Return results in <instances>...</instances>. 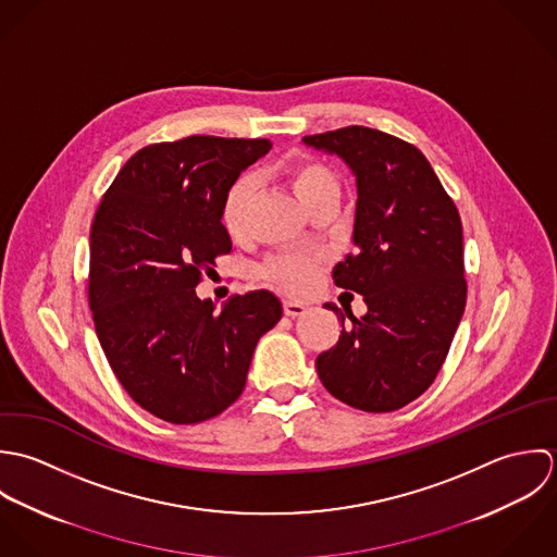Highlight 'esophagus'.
<instances>
[{
    "label": "esophagus",
    "mask_w": 557,
    "mask_h": 557,
    "mask_svg": "<svg viewBox=\"0 0 557 557\" xmlns=\"http://www.w3.org/2000/svg\"><path fill=\"white\" fill-rule=\"evenodd\" d=\"M306 306L299 304V301H284V314L290 317V319H297V317H304L306 314Z\"/></svg>",
    "instance_id": "obj_1"
}]
</instances>
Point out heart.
<instances>
[{
    "mask_svg": "<svg viewBox=\"0 0 557 557\" xmlns=\"http://www.w3.org/2000/svg\"><path fill=\"white\" fill-rule=\"evenodd\" d=\"M282 178L297 196V200L310 209L323 196L337 194L339 181L334 168L314 154H295L290 157L282 170ZM253 194V185L249 178H236L225 191L220 202V222L230 236H238L245 227L249 200ZM321 269V258L314 253H282L273 256L264 262L262 273L267 280L275 282L280 288L288 293H306Z\"/></svg>",
    "mask_w": 557,
    "mask_h": 557,
    "instance_id": "heart-1",
    "label": "heart"
}]
</instances>
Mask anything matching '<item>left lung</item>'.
I'll list each match as a JSON object with an SVG mask.
<instances>
[{
	"instance_id": "left-lung-1",
	"label": "left lung",
	"mask_w": 557,
	"mask_h": 557,
	"mask_svg": "<svg viewBox=\"0 0 557 557\" xmlns=\"http://www.w3.org/2000/svg\"><path fill=\"white\" fill-rule=\"evenodd\" d=\"M304 141L357 176V251L335 267L334 282L368 306L357 319L325 304L342 332L317 357L319 376L355 409L396 411L433 385L465 312L458 209L422 150L400 137L352 124Z\"/></svg>"
}]
</instances>
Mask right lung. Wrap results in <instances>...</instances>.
<instances>
[{
	"mask_svg": "<svg viewBox=\"0 0 557 557\" xmlns=\"http://www.w3.org/2000/svg\"><path fill=\"white\" fill-rule=\"evenodd\" d=\"M271 148L269 139L191 135L137 150L90 227L88 304L115 379L148 413L198 424L243 392L253 348L282 319L267 290L222 312L196 286L230 253L223 191Z\"/></svg>",
	"mask_w": 557,
	"mask_h": 557,
	"instance_id": "right-lung-1",
	"label": "right lung"
}]
</instances>
